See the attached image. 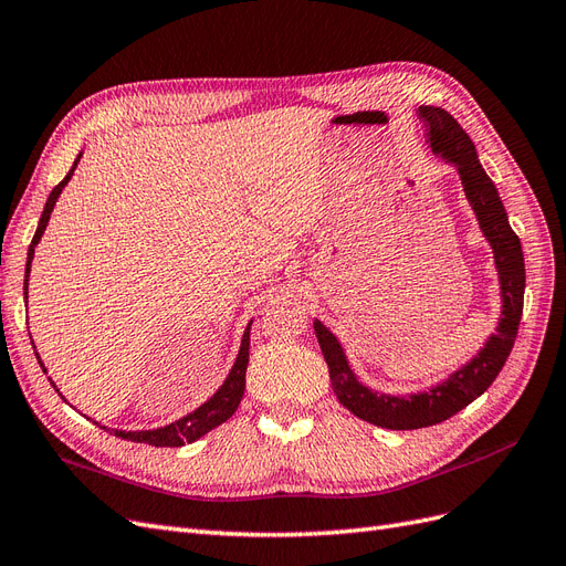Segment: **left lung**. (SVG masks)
<instances>
[{
  "instance_id": "8db88e82",
  "label": "left lung",
  "mask_w": 566,
  "mask_h": 566,
  "mask_svg": "<svg viewBox=\"0 0 566 566\" xmlns=\"http://www.w3.org/2000/svg\"><path fill=\"white\" fill-rule=\"evenodd\" d=\"M418 115L424 119L430 132V146L434 153H441L443 160L458 167L462 188L472 205L484 235L495 254V266L501 273L503 290V312L495 333L489 337L486 347L479 352L472 361L455 370L447 382L439 387L410 394V397H387V394L370 391L354 378L335 335L325 328L321 321H314V331L328 364L331 385L339 403L356 418L373 422L387 430H420L437 422L449 420L458 410L472 403L476 397L491 387L495 375L505 366L507 356L515 345L520 318L524 310V254L517 233L512 231L503 202L495 191L493 181L476 160V150L470 136L458 125V119L443 108L420 106Z\"/></svg>"
}]
</instances>
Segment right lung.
Masks as SVG:
<instances>
[{"instance_id":"1","label":"right lung","mask_w":566,"mask_h":566,"mask_svg":"<svg viewBox=\"0 0 566 566\" xmlns=\"http://www.w3.org/2000/svg\"><path fill=\"white\" fill-rule=\"evenodd\" d=\"M77 163H80V156H77V160L73 163L71 172H67L65 179L54 188V191L49 193L46 205H44V212H42V217H40L38 231H35V235H32V243H30V250H28V264H25V283H23L25 300H28V273H30L32 254H35V245L40 243V238H42V233H44V229H46V224H49L51 210H54V205H56V198L61 196V191H63V186L67 184V179L73 177ZM248 356H250V328H248L245 335H243L241 352H238V358H235V364H233V368H231V373H229L227 382L217 389V394H214V397H212L208 403H202L198 410H193L191 416H186V418H181V420H177V422H172V424H167V427H160V430H142V432L111 430V434H115V437H119V439H127V441H136V443H150V447H169V449H172V447H184L186 441L191 443V441L200 439L202 434H208L210 430H214L217 424L227 422V420L235 413L238 403H241L243 391H245ZM38 361H40V356H38ZM40 366H42V361H40ZM42 368H44V366H42ZM51 385H54V382H51ZM54 387H56V385H54ZM56 391H59V389H56ZM96 424H98V422H96ZM104 430H106V427H104Z\"/></svg>"}]
</instances>
